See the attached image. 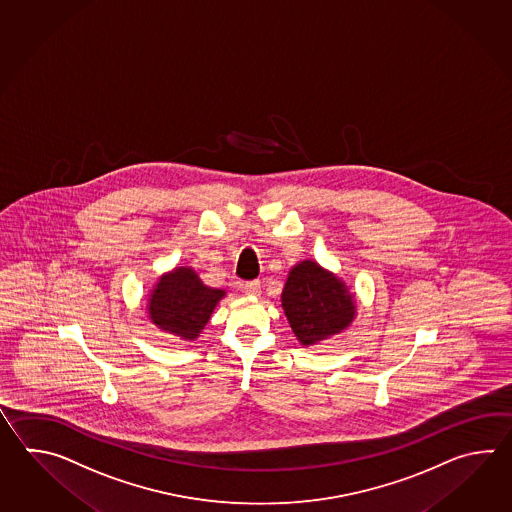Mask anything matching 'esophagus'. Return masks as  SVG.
Wrapping results in <instances>:
<instances>
[{"label": "esophagus", "instance_id": "esophagus-1", "mask_svg": "<svg viewBox=\"0 0 512 512\" xmlns=\"http://www.w3.org/2000/svg\"><path fill=\"white\" fill-rule=\"evenodd\" d=\"M243 293L247 294V296H260V282H258V280H254V282L245 283V285H243Z\"/></svg>", "mask_w": 512, "mask_h": 512}]
</instances>
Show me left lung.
Returning a JSON list of instances; mask_svg holds the SVG:
<instances>
[{
    "instance_id": "left-lung-1",
    "label": "left lung",
    "mask_w": 512,
    "mask_h": 512,
    "mask_svg": "<svg viewBox=\"0 0 512 512\" xmlns=\"http://www.w3.org/2000/svg\"><path fill=\"white\" fill-rule=\"evenodd\" d=\"M282 307L302 346H315L344 331L357 313L348 285L313 260L300 261L289 271Z\"/></svg>"
}]
</instances>
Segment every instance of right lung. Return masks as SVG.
<instances>
[{
    "label": "right lung",
    "instance_id": "1",
    "mask_svg": "<svg viewBox=\"0 0 512 512\" xmlns=\"http://www.w3.org/2000/svg\"><path fill=\"white\" fill-rule=\"evenodd\" d=\"M223 296V289L205 285L192 267H175L155 283L148 313L153 324L166 333L196 340Z\"/></svg>",
    "mask_w": 512,
    "mask_h": 512
}]
</instances>
